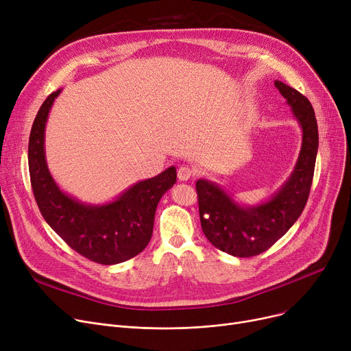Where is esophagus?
<instances>
[{"instance_id": "1", "label": "esophagus", "mask_w": 351, "mask_h": 351, "mask_svg": "<svg viewBox=\"0 0 351 351\" xmlns=\"http://www.w3.org/2000/svg\"><path fill=\"white\" fill-rule=\"evenodd\" d=\"M195 176V171L191 168L189 165H182L178 169V178L179 180H189Z\"/></svg>"}]
</instances>
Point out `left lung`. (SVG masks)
Listing matches in <instances>:
<instances>
[{
  "label": "left lung",
  "mask_w": 351,
  "mask_h": 351,
  "mask_svg": "<svg viewBox=\"0 0 351 351\" xmlns=\"http://www.w3.org/2000/svg\"><path fill=\"white\" fill-rule=\"evenodd\" d=\"M287 99L303 131L302 149L294 171L271 199L256 206H242L216 183L196 182L200 225L208 241L219 250L237 257L266 252L293 226L302 215L311 188L319 147L315 110L299 90L274 81Z\"/></svg>",
  "instance_id": "left-lung-1"
}]
</instances>
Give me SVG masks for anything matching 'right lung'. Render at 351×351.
I'll list each match as a JSON object with an SVG mask.
<instances>
[{
	"label": "right lung",
	"instance_id": "right-lung-1",
	"mask_svg": "<svg viewBox=\"0 0 351 351\" xmlns=\"http://www.w3.org/2000/svg\"><path fill=\"white\" fill-rule=\"evenodd\" d=\"M61 89L44 101L31 128L28 168L32 192L41 215L62 241L99 265H117L139 254L149 243L156 206L176 182L171 166L155 178L135 183L106 205H86L64 193L45 160V123Z\"/></svg>",
	"mask_w": 351,
	"mask_h": 351
}]
</instances>
